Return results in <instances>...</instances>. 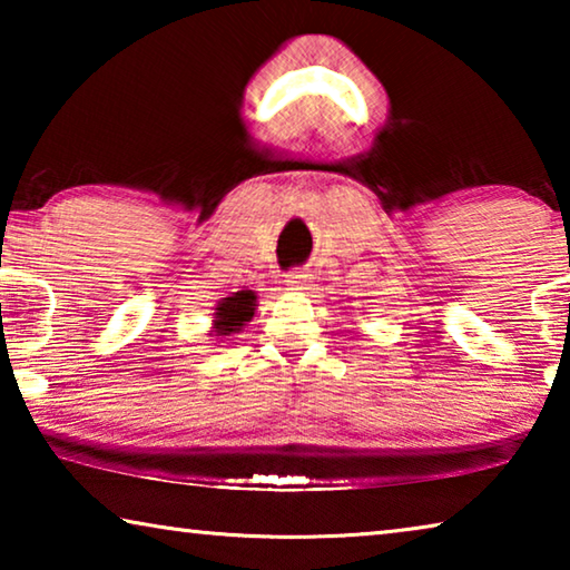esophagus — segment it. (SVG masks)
Wrapping results in <instances>:
<instances>
[{"instance_id":"1","label":"esophagus","mask_w":570,"mask_h":570,"mask_svg":"<svg viewBox=\"0 0 570 570\" xmlns=\"http://www.w3.org/2000/svg\"><path fill=\"white\" fill-rule=\"evenodd\" d=\"M306 282H308V274L306 272H288L286 274V284L292 288H306Z\"/></svg>"}]
</instances>
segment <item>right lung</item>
Returning <instances> with one entry per match:
<instances>
[{
  "instance_id": "obj_1",
  "label": "right lung",
  "mask_w": 570,
  "mask_h": 570,
  "mask_svg": "<svg viewBox=\"0 0 570 570\" xmlns=\"http://www.w3.org/2000/svg\"><path fill=\"white\" fill-rule=\"evenodd\" d=\"M256 312V294L254 292H236L234 296L220 298L214 314V332L216 336H230L240 332V326L250 322Z\"/></svg>"
}]
</instances>
